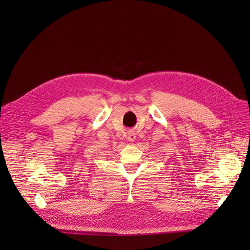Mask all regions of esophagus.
<instances>
[{
  "label": "esophagus",
  "mask_w": 250,
  "mask_h": 250,
  "mask_svg": "<svg viewBox=\"0 0 250 250\" xmlns=\"http://www.w3.org/2000/svg\"><path fill=\"white\" fill-rule=\"evenodd\" d=\"M135 138H137V135H135V132L134 131H128V134H127V140L129 142H134Z\"/></svg>",
  "instance_id": "esophagus-1"
}]
</instances>
